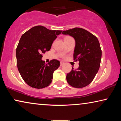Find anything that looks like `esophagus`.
I'll list each match as a JSON object with an SVG mask.
<instances>
[{
	"label": "esophagus",
	"instance_id": "1",
	"mask_svg": "<svg viewBox=\"0 0 121 121\" xmlns=\"http://www.w3.org/2000/svg\"><path fill=\"white\" fill-rule=\"evenodd\" d=\"M64 63L63 62H60V66H62L63 65H64Z\"/></svg>",
	"mask_w": 121,
	"mask_h": 121
}]
</instances>
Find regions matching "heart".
I'll return each mask as SVG.
<instances>
[{
    "mask_svg": "<svg viewBox=\"0 0 121 121\" xmlns=\"http://www.w3.org/2000/svg\"><path fill=\"white\" fill-rule=\"evenodd\" d=\"M66 37H65V38H66Z\"/></svg>",
    "mask_w": 121,
    "mask_h": 121,
    "instance_id": "heart-1",
    "label": "heart"
}]
</instances>
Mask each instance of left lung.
<instances>
[{"label": "left lung", "mask_w": 121, "mask_h": 121, "mask_svg": "<svg viewBox=\"0 0 121 121\" xmlns=\"http://www.w3.org/2000/svg\"><path fill=\"white\" fill-rule=\"evenodd\" d=\"M62 34L74 38V60L79 62L78 68L72 67L71 72L67 74L68 83L76 88L86 86L93 80L100 66L102 51L98 39L82 28H73L63 31Z\"/></svg>", "instance_id": "obj_1"}]
</instances>
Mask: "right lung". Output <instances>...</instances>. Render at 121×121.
<instances>
[{"mask_svg": "<svg viewBox=\"0 0 121 121\" xmlns=\"http://www.w3.org/2000/svg\"><path fill=\"white\" fill-rule=\"evenodd\" d=\"M62 31L51 30L43 26H34L21 36L16 50L18 70L25 82L34 88L42 89L52 82L53 74L60 62L52 59L47 64L42 54L50 50Z\"/></svg>", "mask_w": 121, "mask_h": 121, "instance_id": "1", "label": "right lung"}]
</instances>
